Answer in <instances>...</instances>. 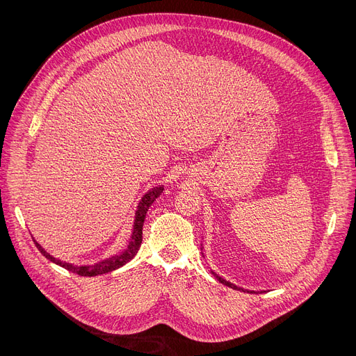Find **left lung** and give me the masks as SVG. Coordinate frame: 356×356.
Wrapping results in <instances>:
<instances>
[{"label": "left lung", "instance_id": "obj_1", "mask_svg": "<svg viewBox=\"0 0 356 356\" xmlns=\"http://www.w3.org/2000/svg\"><path fill=\"white\" fill-rule=\"evenodd\" d=\"M212 274L216 277V280H218V282L219 283H222V284H225V286H228V287H231V289H236V290H242V291H247V290H244V289H241V287H238V286H235V284H232V283H229V282H227V280H223L220 275H218L216 273H213L212 271ZM251 293H255V291H251Z\"/></svg>", "mask_w": 356, "mask_h": 356}]
</instances>
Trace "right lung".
<instances>
[{"mask_svg":"<svg viewBox=\"0 0 356 356\" xmlns=\"http://www.w3.org/2000/svg\"><path fill=\"white\" fill-rule=\"evenodd\" d=\"M163 191H164L163 186H157V188H153L152 191H148L143 196V199L140 200L137 211H136L133 232H131V238H129L127 248L122 252H120L117 255H112L106 259H102V261H99V263H95L93 266H73V264H69V263H63V261L54 258L49 252H46L43 250V247L35 239H33L34 244L49 261H51V263L66 268L70 273L79 274L82 277H95V275H101V274H106V273L114 271V270L125 266L127 263H129V261L133 259L136 257V254L138 252L141 241H143V225H144V219H145L147 211H148L149 207H152L153 202L163 193Z\"/></svg>","mask_w":356,"mask_h":356,"instance_id":"1","label":"right lung"}]
</instances>
